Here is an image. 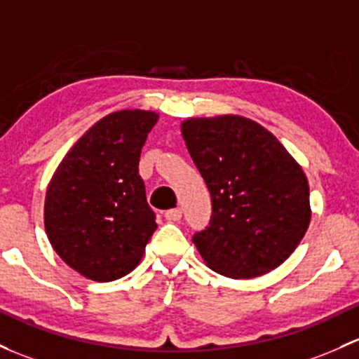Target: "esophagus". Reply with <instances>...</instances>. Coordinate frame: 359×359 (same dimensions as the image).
I'll list each match as a JSON object with an SVG mask.
<instances>
[{
    "label": "esophagus",
    "mask_w": 359,
    "mask_h": 359,
    "mask_svg": "<svg viewBox=\"0 0 359 359\" xmlns=\"http://www.w3.org/2000/svg\"><path fill=\"white\" fill-rule=\"evenodd\" d=\"M165 218H167L168 222H179L180 218H182V210L172 208V210L165 211Z\"/></svg>",
    "instance_id": "1"
}]
</instances>
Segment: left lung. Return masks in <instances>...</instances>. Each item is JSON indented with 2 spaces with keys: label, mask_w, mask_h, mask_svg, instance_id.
Segmentation results:
<instances>
[{
  "label": "left lung",
  "mask_w": 359,
  "mask_h": 359,
  "mask_svg": "<svg viewBox=\"0 0 359 359\" xmlns=\"http://www.w3.org/2000/svg\"><path fill=\"white\" fill-rule=\"evenodd\" d=\"M180 129L211 194L210 225L192 237L206 265L230 278L259 277L282 265L311 220L299 163L246 116L189 118Z\"/></svg>",
  "instance_id": "obj_1"
}]
</instances>
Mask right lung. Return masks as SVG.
<instances>
[{
  "label": "right lung",
  "mask_w": 359,
  "mask_h": 359,
  "mask_svg": "<svg viewBox=\"0 0 359 359\" xmlns=\"http://www.w3.org/2000/svg\"><path fill=\"white\" fill-rule=\"evenodd\" d=\"M158 113L103 116L72 146L46 191L44 227L56 255L96 282L130 273L156 230L139 158Z\"/></svg>",
  "instance_id": "add662e5"
}]
</instances>
